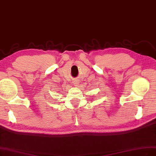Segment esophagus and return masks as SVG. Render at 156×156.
Segmentation results:
<instances>
[{
  "label": "esophagus",
  "mask_w": 156,
  "mask_h": 156,
  "mask_svg": "<svg viewBox=\"0 0 156 156\" xmlns=\"http://www.w3.org/2000/svg\"><path fill=\"white\" fill-rule=\"evenodd\" d=\"M73 83H74V85H75V86H76L79 85V83H80V81H79V80H75L73 81Z\"/></svg>",
  "instance_id": "34e87169"
}]
</instances>
